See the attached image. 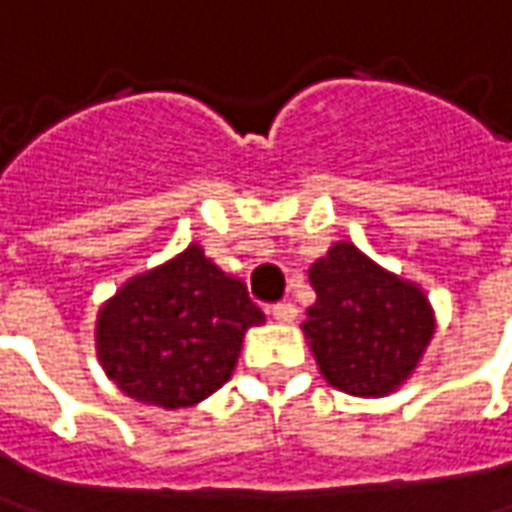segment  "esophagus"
<instances>
[{
  "instance_id": "esophagus-1",
  "label": "esophagus",
  "mask_w": 512,
  "mask_h": 512,
  "mask_svg": "<svg viewBox=\"0 0 512 512\" xmlns=\"http://www.w3.org/2000/svg\"><path fill=\"white\" fill-rule=\"evenodd\" d=\"M271 316L285 325V322H294L297 319V308L291 302H277V305H271Z\"/></svg>"
}]
</instances>
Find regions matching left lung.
<instances>
[{
	"label": "left lung",
	"instance_id": "obj_1",
	"mask_svg": "<svg viewBox=\"0 0 512 512\" xmlns=\"http://www.w3.org/2000/svg\"><path fill=\"white\" fill-rule=\"evenodd\" d=\"M308 277L316 302L302 330L325 381L358 398L395 392L434 336L420 285L381 269L353 243L330 246Z\"/></svg>",
	"mask_w": 512,
	"mask_h": 512
}]
</instances>
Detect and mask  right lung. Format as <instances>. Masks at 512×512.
Listing matches in <instances>:
<instances>
[{
  "label": "right lung",
  "instance_id": "right-lung-1",
  "mask_svg": "<svg viewBox=\"0 0 512 512\" xmlns=\"http://www.w3.org/2000/svg\"><path fill=\"white\" fill-rule=\"evenodd\" d=\"M266 316L190 243L131 277L97 314V358L128 398L162 409L196 406L229 381L243 333Z\"/></svg>",
  "mask_w": 512,
  "mask_h": 512
}]
</instances>
